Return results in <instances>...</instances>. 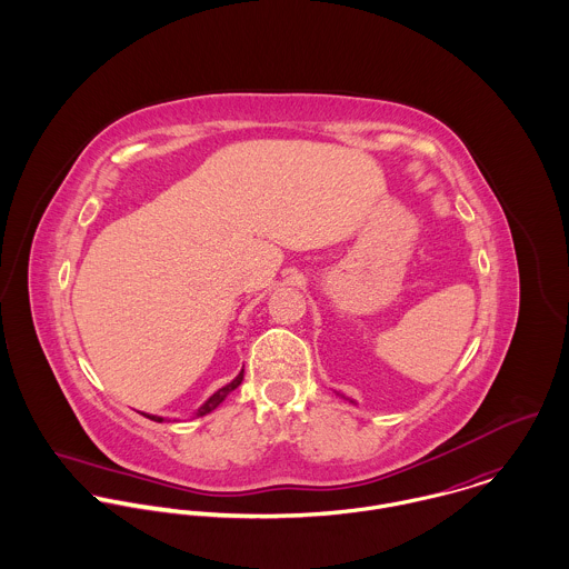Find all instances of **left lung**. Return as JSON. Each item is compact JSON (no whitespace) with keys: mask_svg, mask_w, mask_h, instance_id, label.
<instances>
[{"mask_svg":"<svg viewBox=\"0 0 569 569\" xmlns=\"http://www.w3.org/2000/svg\"><path fill=\"white\" fill-rule=\"evenodd\" d=\"M343 399H346V397H343ZM348 401H350V399H348ZM350 403H355V401H350Z\"/></svg>","mask_w":569,"mask_h":569,"instance_id":"8db88e82","label":"left lung"}]
</instances>
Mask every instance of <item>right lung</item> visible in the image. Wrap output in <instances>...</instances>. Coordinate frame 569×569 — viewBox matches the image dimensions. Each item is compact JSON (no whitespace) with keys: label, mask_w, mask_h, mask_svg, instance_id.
Masks as SVG:
<instances>
[{"label":"right lung","mask_w":569,"mask_h":569,"mask_svg":"<svg viewBox=\"0 0 569 569\" xmlns=\"http://www.w3.org/2000/svg\"><path fill=\"white\" fill-rule=\"evenodd\" d=\"M241 381H243V370L237 375V379H232L228 386H223L221 390H217V392H214V395H212L203 406L197 409V413H194V416L199 418V416H206V413H210L212 409H217V407L221 406V403L226 401V397H228L230 392H234V390L241 386ZM142 416H147V418H151V420H156V422H162L163 420L162 416H153V413H142Z\"/></svg>","instance_id":"1"}]
</instances>
